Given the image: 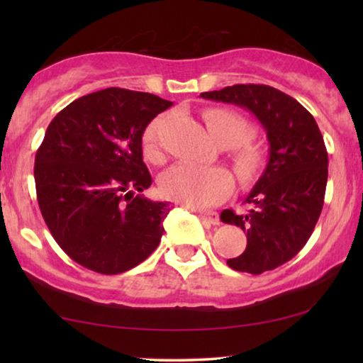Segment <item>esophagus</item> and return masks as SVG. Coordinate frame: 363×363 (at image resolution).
Masks as SVG:
<instances>
[{"label": "esophagus", "instance_id": "34e87169", "mask_svg": "<svg viewBox=\"0 0 363 363\" xmlns=\"http://www.w3.org/2000/svg\"><path fill=\"white\" fill-rule=\"evenodd\" d=\"M199 216H200L201 219H203V220H206V223L213 224V225H218V224L220 223L219 214H218V213H214V211H208V213L200 211V213H199Z\"/></svg>", "mask_w": 363, "mask_h": 363}]
</instances>
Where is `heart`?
Returning <instances> with one entry per match:
<instances>
[{
	"mask_svg": "<svg viewBox=\"0 0 363 363\" xmlns=\"http://www.w3.org/2000/svg\"><path fill=\"white\" fill-rule=\"evenodd\" d=\"M203 120L210 136L220 147L229 149L233 173L238 181L250 184L257 179L266 163L262 149L253 140V126L240 113L229 108H208ZM162 120L152 121L145 128L143 147L145 157L153 163L163 162L158 145V128ZM232 176L223 168H196L192 164H177L163 174L160 189L163 195L177 203L206 208L219 203L232 192Z\"/></svg>",
	"mask_w": 363,
	"mask_h": 363,
	"instance_id": "1",
	"label": "heart"
}]
</instances>
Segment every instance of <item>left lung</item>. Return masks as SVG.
<instances>
[{"label":"left lung","mask_w":363,"mask_h":363,"mask_svg":"<svg viewBox=\"0 0 363 363\" xmlns=\"http://www.w3.org/2000/svg\"><path fill=\"white\" fill-rule=\"evenodd\" d=\"M255 113L269 140V163L245 203L247 213H220V220L247 232V250L227 261L238 272L259 275L296 256L320 216L328 179V153L317 123L301 104L267 84H233L200 94Z\"/></svg>","instance_id":"obj_1"}]
</instances>
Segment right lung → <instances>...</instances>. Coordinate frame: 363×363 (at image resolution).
I'll return each instance as SVG.
<instances>
[{"label":"right lung","instance_id":"add662e5","mask_svg":"<svg viewBox=\"0 0 363 363\" xmlns=\"http://www.w3.org/2000/svg\"><path fill=\"white\" fill-rule=\"evenodd\" d=\"M171 106L155 94L107 88L49 123L35 157L36 199L54 240L79 266L121 274L158 247L171 206L140 195L152 186L143 134Z\"/></svg>","mask_w":363,"mask_h":363}]
</instances>
